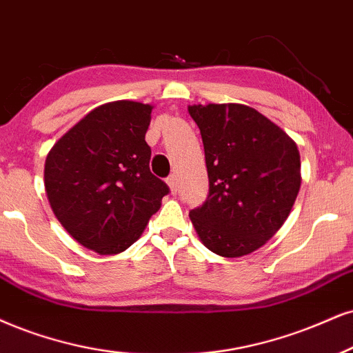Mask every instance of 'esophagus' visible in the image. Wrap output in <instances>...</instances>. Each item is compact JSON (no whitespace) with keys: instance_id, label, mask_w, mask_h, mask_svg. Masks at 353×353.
<instances>
[{"instance_id":"34e87169","label":"esophagus","mask_w":353,"mask_h":353,"mask_svg":"<svg viewBox=\"0 0 353 353\" xmlns=\"http://www.w3.org/2000/svg\"><path fill=\"white\" fill-rule=\"evenodd\" d=\"M167 183L170 186V190H172V193H176V188H178V181H176V175L173 173V175H170L167 178Z\"/></svg>"}]
</instances>
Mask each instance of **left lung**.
<instances>
[{"instance_id": "left-lung-1", "label": "left lung", "mask_w": 353, "mask_h": 353, "mask_svg": "<svg viewBox=\"0 0 353 353\" xmlns=\"http://www.w3.org/2000/svg\"><path fill=\"white\" fill-rule=\"evenodd\" d=\"M210 191L190 211L199 239L221 256H242L275 236L296 201L301 160L285 130L243 104H194Z\"/></svg>"}]
</instances>
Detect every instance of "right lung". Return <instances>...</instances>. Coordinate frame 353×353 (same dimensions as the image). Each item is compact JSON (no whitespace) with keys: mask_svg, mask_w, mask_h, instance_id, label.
Returning a JSON list of instances; mask_svg holds the SVG:
<instances>
[{"mask_svg":"<svg viewBox=\"0 0 353 353\" xmlns=\"http://www.w3.org/2000/svg\"><path fill=\"white\" fill-rule=\"evenodd\" d=\"M150 114L149 104H103L47 155L43 178L52 211L86 249L103 255L128 249L170 193L149 167Z\"/></svg>","mask_w":353,"mask_h":353,"instance_id":"obj_1","label":"right lung"}]
</instances>
